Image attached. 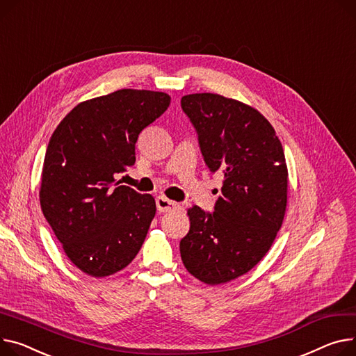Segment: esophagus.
Masks as SVG:
<instances>
[{
    "mask_svg": "<svg viewBox=\"0 0 356 356\" xmlns=\"http://www.w3.org/2000/svg\"><path fill=\"white\" fill-rule=\"evenodd\" d=\"M156 204H157V210H159L160 213L173 211V210H176V209L180 207L179 203H176V202H173V200H169L168 197H164V196H159V197L156 199Z\"/></svg>",
    "mask_w": 356,
    "mask_h": 356,
    "instance_id": "obj_1",
    "label": "esophagus"
}]
</instances>
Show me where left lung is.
I'll return each instance as SVG.
<instances>
[{"mask_svg": "<svg viewBox=\"0 0 356 356\" xmlns=\"http://www.w3.org/2000/svg\"><path fill=\"white\" fill-rule=\"evenodd\" d=\"M204 163L225 175L215 211L187 210L184 268L207 285L248 273L270 249L288 202V168L275 129L253 107L220 94L181 97Z\"/></svg>", "mask_w": 356, "mask_h": 356, "instance_id": "left-lung-1", "label": "left lung"}]
</instances>
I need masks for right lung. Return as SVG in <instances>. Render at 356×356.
Returning a JSON list of instances; mask_svg holds the SVG:
<instances>
[{"mask_svg":"<svg viewBox=\"0 0 356 356\" xmlns=\"http://www.w3.org/2000/svg\"><path fill=\"white\" fill-rule=\"evenodd\" d=\"M169 104L165 92L117 90L77 104L50 138L41 210L67 257L90 276L124 269L146 239L156 202L114 175L134 164L138 134Z\"/></svg>","mask_w":356,"mask_h":356,"instance_id":"obj_1","label":"right lung"}]
</instances>
